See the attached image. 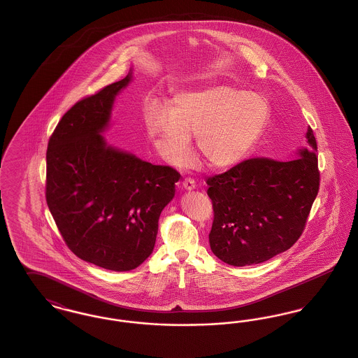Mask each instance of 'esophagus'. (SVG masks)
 I'll return each mask as SVG.
<instances>
[{
  "mask_svg": "<svg viewBox=\"0 0 358 358\" xmlns=\"http://www.w3.org/2000/svg\"><path fill=\"white\" fill-rule=\"evenodd\" d=\"M182 187L185 190H193L194 187H196V182H194V180H192V178H185L184 180V182H182Z\"/></svg>",
  "mask_w": 358,
  "mask_h": 358,
  "instance_id": "1",
  "label": "esophagus"
}]
</instances>
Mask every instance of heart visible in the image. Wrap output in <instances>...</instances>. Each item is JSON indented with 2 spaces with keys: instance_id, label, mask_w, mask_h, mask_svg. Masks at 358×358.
Wrapping results in <instances>:
<instances>
[{
  "instance_id": "heart-1",
  "label": "heart",
  "mask_w": 358,
  "mask_h": 358,
  "mask_svg": "<svg viewBox=\"0 0 358 358\" xmlns=\"http://www.w3.org/2000/svg\"><path fill=\"white\" fill-rule=\"evenodd\" d=\"M270 117L267 101L229 85L206 87L176 95L169 110L149 104L145 127L157 153L171 166H185L197 150L213 169H231L245 159Z\"/></svg>"
}]
</instances>
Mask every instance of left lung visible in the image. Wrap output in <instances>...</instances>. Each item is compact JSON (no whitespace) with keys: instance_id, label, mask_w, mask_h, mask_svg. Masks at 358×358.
<instances>
[{"instance_id":"1","label":"left lung","mask_w":358,"mask_h":358,"mask_svg":"<svg viewBox=\"0 0 358 358\" xmlns=\"http://www.w3.org/2000/svg\"><path fill=\"white\" fill-rule=\"evenodd\" d=\"M292 159L251 158L208 178L215 219L210 250L235 267L259 264L287 251L303 232L320 189L317 141Z\"/></svg>"}]
</instances>
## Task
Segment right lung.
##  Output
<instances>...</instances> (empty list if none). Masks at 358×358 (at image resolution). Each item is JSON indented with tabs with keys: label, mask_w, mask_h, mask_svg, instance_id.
<instances>
[{
	"label": "right lung",
	"mask_w": 358,
	"mask_h": 358,
	"mask_svg": "<svg viewBox=\"0 0 358 358\" xmlns=\"http://www.w3.org/2000/svg\"><path fill=\"white\" fill-rule=\"evenodd\" d=\"M124 79L69 110L50 138L47 204L69 250L111 271H130L152 255L158 219L180 174L108 145L117 96Z\"/></svg>",
	"instance_id": "add662e5"
}]
</instances>
